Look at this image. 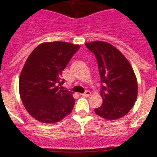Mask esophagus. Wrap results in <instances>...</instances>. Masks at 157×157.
<instances>
[{
  "mask_svg": "<svg viewBox=\"0 0 157 157\" xmlns=\"http://www.w3.org/2000/svg\"><path fill=\"white\" fill-rule=\"evenodd\" d=\"M90 95H91V93L88 90L86 91L84 94H82V97H84V98H88V97H90Z\"/></svg>",
  "mask_w": 157,
  "mask_h": 157,
  "instance_id": "1",
  "label": "esophagus"
}]
</instances>
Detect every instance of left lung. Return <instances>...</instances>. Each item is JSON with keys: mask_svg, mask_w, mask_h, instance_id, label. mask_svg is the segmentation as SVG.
<instances>
[{"mask_svg": "<svg viewBox=\"0 0 157 157\" xmlns=\"http://www.w3.org/2000/svg\"><path fill=\"white\" fill-rule=\"evenodd\" d=\"M94 54L101 76L103 103L96 114L106 120H117L132 109L138 96V82L132 67L116 47L108 42L86 43Z\"/></svg>", "mask_w": 157, "mask_h": 157, "instance_id": "8db88e82", "label": "left lung"}]
</instances>
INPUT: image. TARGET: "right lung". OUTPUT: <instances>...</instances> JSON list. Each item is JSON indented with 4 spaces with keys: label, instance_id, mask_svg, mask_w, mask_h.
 Masks as SVG:
<instances>
[{
    "label": "right lung",
    "instance_id": "right-lung-1",
    "mask_svg": "<svg viewBox=\"0 0 157 157\" xmlns=\"http://www.w3.org/2000/svg\"><path fill=\"white\" fill-rule=\"evenodd\" d=\"M78 48L79 45L63 41L45 42L28 56L19 78V94L35 120L57 123L71 112L75 101L62 86V71Z\"/></svg>",
    "mask_w": 157,
    "mask_h": 157
}]
</instances>
